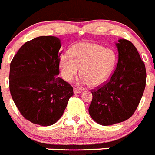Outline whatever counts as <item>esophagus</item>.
<instances>
[{
    "label": "esophagus",
    "instance_id": "34e87169",
    "mask_svg": "<svg viewBox=\"0 0 155 155\" xmlns=\"http://www.w3.org/2000/svg\"><path fill=\"white\" fill-rule=\"evenodd\" d=\"M73 92H74V94L80 93V92H81V90H79V89H76V88H74V89H73Z\"/></svg>",
    "mask_w": 155,
    "mask_h": 155
}]
</instances>
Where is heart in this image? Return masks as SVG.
Masks as SVG:
<instances>
[{"label":"heart","instance_id":"b5f03b06","mask_svg":"<svg viewBox=\"0 0 155 155\" xmlns=\"http://www.w3.org/2000/svg\"><path fill=\"white\" fill-rule=\"evenodd\" d=\"M115 63L113 50L94 43L75 45L71 55L60 56L59 66L63 79L71 82L80 68V82L89 86H97L108 78Z\"/></svg>","mask_w":155,"mask_h":155}]
</instances>
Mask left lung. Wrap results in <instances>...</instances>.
Segmentation results:
<instances>
[{
  "instance_id": "8db88e82",
  "label": "left lung",
  "mask_w": 155,
  "mask_h": 155,
  "mask_svg": "<svg viewBox=\"0 0 155 155\" xmlns=\"http://www.w3.org/2000/svg\"><path fill=\"white\" fill-rule=\"evenodd\" d=\"M118 61L110 79L92 89L89 112L102 125H112L128 119L136 110L144 93L146 69L131 42L120 39L116 43Z\"/></svg>"
}]
</instances>
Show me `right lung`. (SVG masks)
Masks as SVG:
<instances>
[{
	"label": "right lung",
	"instance_id": "1",
	"mask_svg": "<svg viewBox=\"0 0 155 155\" xmlns=\"http://www.w3.org/2000/svg\"><path fill=\"white\" fill-rule=\"evenodd\" d=\"M60 40L41 36L24 43L10 66L11 96L21 115L32 123L49 126L63 115L73 87L58 77Z\"/></svg>",
	"mask_w": 155,
	"mask_h": 155
}]
</instances>
